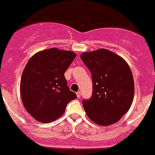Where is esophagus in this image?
I'll return each instance as SVG.
<instances>
[{
    "label": "esophagus",
    "instance_id": "1",
    "mask_svg": "<svg viewBox=\"0 0 155 155\" xmlns=\"http://www.w3.org/2000/svg\"><path fill=\"white\" fill-rule=\"evenodd\" d=\"M76 96H77V97H81V92H80V91H77V92H76Z\"/></svg>",
    "mask_w": 155,
    "mask_h": 155
}]
</instances>
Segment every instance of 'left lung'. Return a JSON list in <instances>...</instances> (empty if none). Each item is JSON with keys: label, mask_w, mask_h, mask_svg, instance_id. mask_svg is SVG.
Instances as JSON below:
<instances>
[{"label": "left lung", "mask_w": 155, "mask_h": 155, "mask_svg": "<svg viewBox=\"0 0 155 155\" xmlns=\"http://www.w3.org/2000/svg\"><path fill=\"white\" fill-rule=\"evenodd\" d=\"M92 78V95L82 105L88 117L100 126L120 120L130 110L134 97L131 70L121 57L106 49L81 54Z\"/></svg>", "instance_id": "1"}]
</instances>
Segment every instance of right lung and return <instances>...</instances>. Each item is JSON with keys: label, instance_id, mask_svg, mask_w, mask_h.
Segmentation results:
<instances>
[{"label": "right lung", "instance_id": "obj_1", "mask_svg": "<svg viewBox=\"0 0 155 155\" xmlns=\"http://www.w3.org/2000/svg\"><path fill=\"white\" fill-rule=\"evenodd\" d=\"M76 54L58 48L33 55L27 63L20 82L22 104L36 120L50 123L63 115L67 104L76 98L67 86L64 73Z\"/></svg>", "mask_w": 155, "mask_h": 155}]
</instances>
